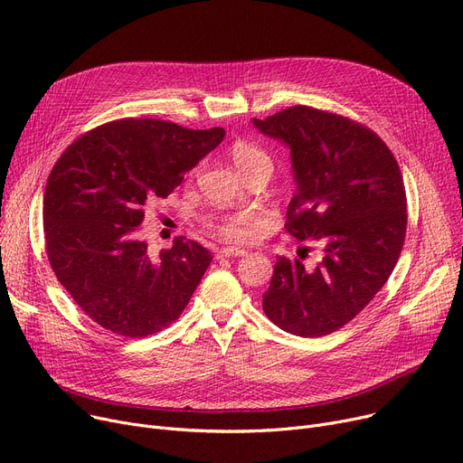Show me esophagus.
<instances>
[{
    "mask_svg": "<svg viewBox=\"0 0 463 463\" xmlns=\"http://www.w3.org/2000/svg\"><path fill=\"white\" fill-rule=\"evenodd\" d=\"M248 255V251L244 248H236V246H227V248H222L217 251V259L222 257H244Z\"/></svg>",
    "mask_w": 463,
    "mask_h": 463,
    "instance_id": "1",
    "label": "esophagus"
}]
</instances>
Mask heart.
Masks as SVG:
<instances>
[{"label": "heart", "instance_id": "1", "mask_svg": "<svg viewBox=\"0 0 463 463\" xmlns=\"http://www.w3.org/2000/svg\"><path fill=\"white\" fill-rule=\"evenodd\" d=\"M231 159L241 175H250L257 168L272 170V159L262 148L253 142L238 140L231 146ZM206 225L219 236L234 241H244L253 238L260 229V217L253 210H238L225 215H212L206 219Z\"/></svg>", "mask_w": 463, "mask_h": 463}]
</instances>
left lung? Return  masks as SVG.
I'll use <instances>...</instances> for the list:
<instances>
[{
    "label": "left lung",
    "instance_id": "1",
    "mask_svg": "<svg viewBox=\"0 0 463 463\" xmlns=\"http://www.w3.org/2000/svg\"><path fill=\"white\" fill-rule=\"evenodd\" d=\"M253 126L290 150L297 193L287 232L323 251L315 266L279 257L262 309L288 334L326 335L353 321L394 270L407 229L403 176L388 146L349 118L298 105Z\"/></svg>",
    "mask_w": 463,
    "mask_h": 463
}]
</instances>
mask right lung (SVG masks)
<instances>
[{"label": "right lung", "mask_w": 463, "mask_h": 463, "mask_svg": "<svg viewBox=\"0 0 463 463\" xmlns=\"http://www.w3.org/2000/svg\"><path fill=\"white\" fill-rule=\"evenodd\" d=\"M225 129L165 119H116L72 142L43 199L46 253L58 281L105 330L146 337L180 317L212 262L199 241L176 238L157 257L140 238L144 210L223 140Z\"/></svg>", "instance_id": "right-lung-1"}]
</instances>
